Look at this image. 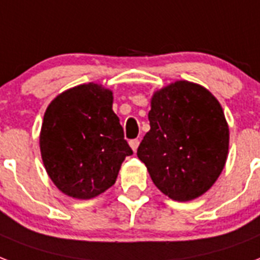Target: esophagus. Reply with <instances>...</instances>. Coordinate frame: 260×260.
I'll return each mask as SVG.
<instances>
[{
  "label": "esophagus",
  "instance_id": "34e87169",
  "mask_svg": "<svg viewBox=\"0 0 260 260\" xmlns=\"http://www.w3.org/2000/svg\"><path fill=\"white\" fill-rule=\"evenodd\" d=\"M138 145H140V141L138 140H132L130 141V146L134 152H137V148H138Z\"/></svg>",
  "mask_w": 260,
  "mask_h": 260
}]
</instances>
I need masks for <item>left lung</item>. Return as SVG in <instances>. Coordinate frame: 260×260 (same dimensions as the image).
<instances>
[{
  "label": "left lung",
  "instance_id": "left-lung-1",
  "mask_svg": "<svg viewBox=\"0 0 260 260\" xmlns=\"http://www.w3.org/2000/svg\"><path fill=\"white\" fill-rule=\"evenodd\" d=\"M148 118L137 156L153 183L179 202L205 194L228 157L229 127L218 100L198 84L172 82L153 93Z\"/></svg>",
  "mask_w": 260,
  "mask_h": 260
}]
</instances>
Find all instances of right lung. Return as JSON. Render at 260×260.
I'll list each match as a JSON object with an SVG mask.
<instances>
[{
	"label": "right lung",
	"mask_w": 260,
	"mask_h": 260,
	"mask_svg": "<svg viewBox=\"0 0 260 260\" xmlns=\"http://www.w3.org/2000/svg\"><path fill=\"white\" fill-rule=\"evenodd\" d=\"M112 100L111 90L89 82L58 94L44 112L39 137L44 168L72 198L90 199L108 190L133 154Z\"/></svg>",
	"instance_id": "1"
}]
</instances>
